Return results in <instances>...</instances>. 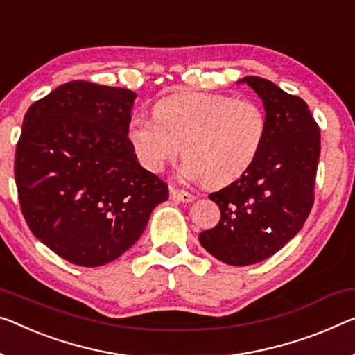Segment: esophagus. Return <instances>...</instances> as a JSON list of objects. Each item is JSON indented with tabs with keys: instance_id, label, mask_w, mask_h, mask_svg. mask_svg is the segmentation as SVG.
I'll return each instance as SVG.
<instances>
[{
	"instance_id": "obj_1",
	"label": "esophagus",
	"mask_w": 355,
	"mask_h": 355,
	"mask_svg": "<svg viewBox=\"0 0 355 355\" xmlns=\"http://www.w3.org/2000/svg\"><path fill=\"white\" fill-rule=\"evenodd\" d=\"M171 196L173 199L180 200V202H193L194 196L191 193L184 191V189H178L177 187H171Z\"/></svg>"
}]
</instances>
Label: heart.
Listing matches in <instances>:
<instances>
[{
    "instance_id": "heart-1",
    "label": "heart",
    "mask_w": 355,
    "mask_h": 355,
    "mask_svg": "<svg viewBox=\"0 0 355 355\" xmlns=\"http://www.w3.org/2000/svg\"><path fill=\"white\" fill-rule=\"evenodd\" d=\"M266 114L253 100L220 94H180L155 107V121L135 118L129 139L140 162L159 172L182 153V171L211 188L248 171L266 137Z\"/></svg>"
}]
</instances>
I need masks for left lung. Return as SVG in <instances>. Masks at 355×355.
<instances>
[{
	"label": "left lung",
	"mask_w": 355,
	"mask_h": 355,
	"mask_svg": "<svg viewBox=\"0 0 355 355\" xmlns=\"http://www.w3.org/2000/svg\"><path fill=\"white\" fill-rule=\"evenodd\" d=\"M263 100L266 137L241 178L209 194L221 218L199 241L216 260L247 266L266 260L298 234L314 204L320 129L303 98L258 76L241 79Z\"/></svg>",
	"instance_id": "left-lung-1"
}]
</instances>
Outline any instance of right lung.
Instances as JSON below:
<instances>
[{
    "mask_svg": "<svg viewBox=\"0 0 355 355\" xmlns=\"http://www.w3.org/2000/svg\"><path fill=\"white\" fill-rule=\"evenodd\" d=\"M135 97L70 81L25 113L14 161L20 210L36 239L78 266L123 255L168 198L127 137Z\"/></svg>",
    "mask_w": 355,
    "mask_h": 355,
    "instance_id": "obj_1",
    "label": "right lung"
}]
</instances>
